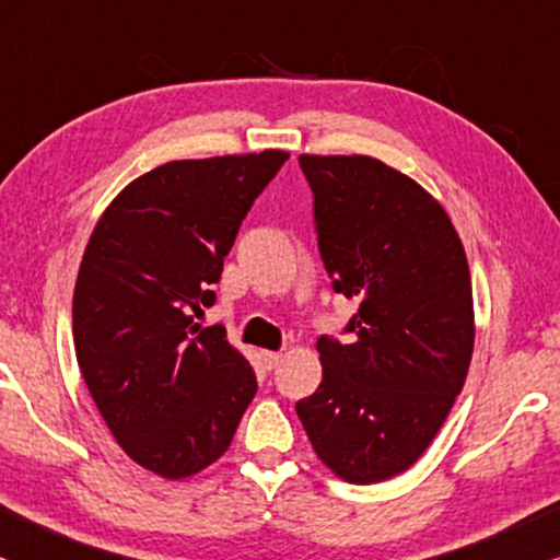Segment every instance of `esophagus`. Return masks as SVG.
Returning a JSON list of instances; mask_svg holds the SVG:
<instances>
[{
	"label": "esophagus",
	"instance_id": "34e87169",
	"mask_svg": "<svg viewBox=\"0 0 560 560\" xmlns=\"http://www.w3.org/2000/svg\"><path fill=\"white\" fill-rule=\"evenodd\" d=\"M279 361H281V353H273V350H266V353H264L266 369H276V366H279Z\"/></svg>",
	"mask_w": 560,
	"mask_h": 560
}]
</instances>
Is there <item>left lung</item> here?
I'll use <instances>...</instances> for the list:
<instances>
[{
	"label": "left lung",
	"instance_id": "obj_1",
	"mask_svg": "<svg viewBox=\"0 0 560 560\" xmlns=\"http://www.w3.org/2000/svg\"><path fill=\"white\" fill-rule=\"evenodd\" d=\"M335 294L358 302L348 342L317 340L323 382L296 401L312 448L340 479L407 471L464 389L474 296L460 237L412 178L369 155H300Z\"/></svg>",
	"mask_w": 560,
	"mask_h": 560
}]
</instances>
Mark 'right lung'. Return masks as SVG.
Returning a JSON list of instances; mask_svg holds the SVG:
<instances>
[{
  "mask_svg": "<svg viewBox=\"0 0 560 560\" xmlns=\"http://www.w3.org/2000/svg\"><path fill=\"white\" fill-rule=\"evenodd\" d=\"M289 153L171 161L117 194L96 222L73 289L81 376L122 451L184 479L230 448L256 394L250 363L212 307L222 260Z\"/></svg>",
  "mask_w": 560,
  "mask_h": 560,
  "instance_id": "1",
  "label": "right lung"
}]
</instances>
